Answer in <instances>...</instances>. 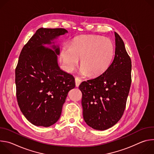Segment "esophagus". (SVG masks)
<instances>
[{
	"instance_id": "obj_1",
	"label": "esophagus",
	"mask_w": 154,
	"mask_h": 154,
	"mask_svg": "<svg viewBox=\"0 0 154 154\" xmlns=\"http://www.w3.org/2000/svg\"><path fill=\"white\" fill-rule=\"evenodd\" d=\"M75 86H77V87H78L79 85H80V84L81 83V82H82V80L80 79H79V77H75Z\"/></svg>"
}]
</instances>
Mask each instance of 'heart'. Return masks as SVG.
<instances>
[{"label":"heart","instance_id":"b5f03b06","mask_svg":"<svg viewBox=\"0 0 154 154\" xmlns=\"http://www.w3.org/2000/svg\"><path fill=\"white\" fill-rule=\"evenodd\" d=\"M114 54V45L110 39L89 35L74 39L70 48L63 49L61 58L68 71H73L81 60L82 74L97 77L109 67Z\"/></svg>","mask_w":154,"mask_h":154}]
</instances>
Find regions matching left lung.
I'll return each instance as SVG.
<instances>
[{
	"label": "left lung",
	"mask_w": 154,
	"mask_h": 154,
	"mask_svg": "<svg viewBox=\"0 0 154 154\" xmlns=\"http://www.w3.org/2000/svg\"><path fill=\"white\" fill-rule=\"evenodd\" d=\"M115 57L99 77L83 82V116L90 127L105 130L115 125L124 114L131 82V62L120 36L115 32Z\"/></svg>",
	"instance_id": "8db88e82"
}]
</instances>
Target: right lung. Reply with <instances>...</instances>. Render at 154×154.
Wrapping results in <instances>:
<instances>
[{
	"label": "right lung",
	"instance_id": "1",
	"mask_svg": "<svg viewBox=\"0 0 154 154\" xmlns=\"http://www.w3.org/2000/svg\"><path fill=\"white\" fill-rule=\"evenodd\" d=\"M62 29L40 28L22 49L15 69L16 98L26 119L36 126L49 127L60 118L68 92L75 88L73 75L57 63L59 48L42 45L67 33Z\"/></svg>",
	"mask_w": 154,
	"mask_h": 154
}]
</instances>
